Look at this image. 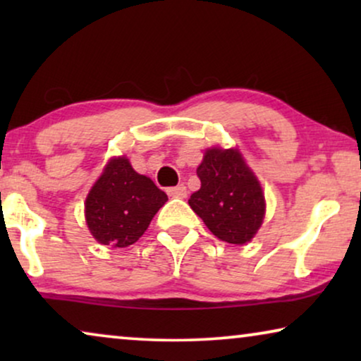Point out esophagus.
I'll list each match as a JSON object with an SVG mask.
<instances>
[{
    "label": "esophagus",
    "instance_id": "1",
    "mask_svg": "<svg viewBox=\"0 0 361 361\" xmlns=\"http://www.w3.org/2000/svg\"><path fill=\"white\" fill-rule=\"evenodd\" d=\"M167 195L172 197V199H185V197H187L185 185L179 184L176 187H169V189H167Z\"/></svg>",
    "mask_w": 361,
    "mask_h": 361
}]
</instances>
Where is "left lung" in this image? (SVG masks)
I'll use <instances>...</instances> for the list:
<instances>
[{"mask_svg": "<svg viewBox=\"0 0 361 361\" xmlns=\"http://www.w3.org/2000/svg\"><path fill=\"white\" fill-rule=\"evenodd\" d=\"M200 189L189 199L190 209L212 233L231 245H245L263 224L264 194L238 149L212 147L197 167Z\"/></svg>", "mask_w": 361, "mask_h": 361, "instance_id": "8db88e82", "label": "left lung"}]
</instances>
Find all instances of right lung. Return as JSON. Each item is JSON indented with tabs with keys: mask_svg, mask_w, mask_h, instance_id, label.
I'll return each mask as SVG.
<instances>
[{
	"mask_svg": "<svg viewBox=\"0 0 361 361\" xmlns=\"http://www.w3.org/2000/svg\"><path fill=\"white\" fill-rule=\"evenodd\" d=\"M166 202L164 192L137 174L125 156L113 157L87 195L88 230L98 243L125 248L140 240Z\"/></svg>",
	"mask_w": 361,
	"mask_h": 361,
	"instance_id": "obj_1",
	"label": "right lung"
}]
</instances>
